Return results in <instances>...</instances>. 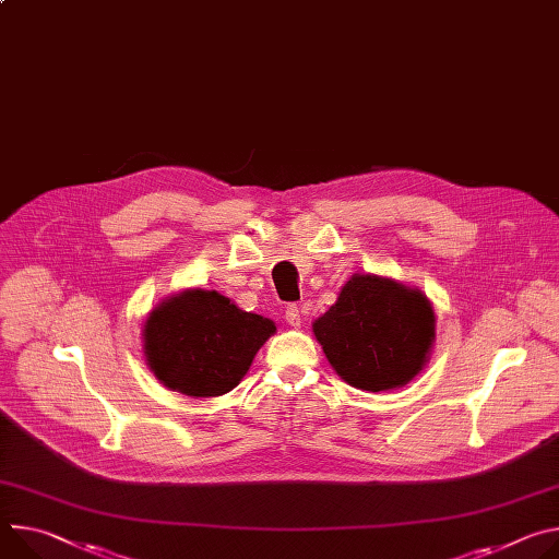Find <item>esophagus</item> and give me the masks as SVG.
Here are the masks:
<instances>
[{"label":"esophagus","instance_id":"obj_1","mask_svg":"<svg viewBox=\"0 0 559 559\" xmlns=\"http://www.w3.org/2000/svg\"><path fill=\"white\" fill-rule=\"evenodd\" d=\"M285 321H287L292 328H298V325H300V310H298V306H289V308L285 310Z\"/></svg>","mask_w":559,"mask_h":559}]
</instances>
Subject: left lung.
I'll use <instances>...</instances> for the list:
<instances>
[{"mask_svg": "<svg viewBox=\"0 0 559 559\" xmlns=\"http://www.w3.org/2000/svg\"><path fill=\"white\" fill-rule=\"evenodd\" d=\"M437 317L430 298L388 276L352 274L334 306L312 323L325 359L352 388L388 392L428 364Z\"/></svg>", "mask_w": 559, "mask_h": 559, "instance_id": "8db88e82", "label": "left lung"}]
</instances>
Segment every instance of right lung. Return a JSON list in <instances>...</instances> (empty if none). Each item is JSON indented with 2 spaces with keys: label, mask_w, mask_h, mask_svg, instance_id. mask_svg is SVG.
<instances>
[{
  "label": "right lung",
  "mask_w": 559,
  "mask_h": 559,
  "mask_svg": "<svg viewBox=\"0 0 559 559\" xmlns=\"http://www.w3.org/2000/svg\"><path fill=\"white\" fill-rule=\"evenodd\" d=\"M274 321L240 310L216 289L189 287L167 296L142 325L148 370L187 396H221L247 374Z\"/></svg>",
  "instance_id": "add662e5"
}]
</instances>
